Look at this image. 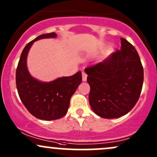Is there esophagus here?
I'll list each match as a JSON object with an SVG mask.
<instances>
[{
	"label": "esophagus",
	"mask_w": 157,
	"mask_h": 157,
	"mask_svg": "<svg viewBox=\"0 0 157 157\" xmlns=\"http://www.w3.org/2000/svg\"><path fill=\"white\" fill-rule=\"evenodd\" d=\"M87 74H86L85 72H82V81H83V82H86V81H87Z\"/></svg>",
	"instance_id": "34e87169"
}]
</instances>
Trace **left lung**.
<instances>
[{"instance_id": "1", "label": "left lung", "mask_w": 157, "mask_h": 157, "mask_svg": "<svg viewBox=\"0 0 157 157\" xmlns=\"http://www.w3.org/2000/svg\"><path fill=\"white\" fill-rule=\"evenodd\" d=\"M121 41V50L85 70L90 87V105L103 118H117L130 112L142 89L144 70L139 54L125 39Z\"/></svg>"}]
</instances>
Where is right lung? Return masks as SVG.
Returning a JSON list of instances; mask_svg holds the SVG:
<instances>
[{"mask_svg":"<svg viewBox=\"0 0 157 157\" xmlns=\"http://www.w3.org/2000/svg\"><path fill=\"white\" fill-rule=\"evenodd\" d=\"M56 36L54 32L42 34L28 43L21 52L16 74V87L22 103L32 115L44 121L60 119L67 114L70 99L82 80L80 71L49 82H40L30 74L27 57L32 45L41 39Z\"/></svg>","mask_w":157,"mask_h":157,"instance_id":"right-lung-1","label":"right lung"}]
</instances>
